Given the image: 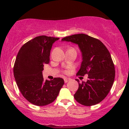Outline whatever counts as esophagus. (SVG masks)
Masks as SVG:
<instances>
[{"instance_id":"34e87169","label":"esophagus","mask_w":129,"mask_h":129,"mask_svg":"<svg viewBox=\"0 0 129 129\" xmlns=\"http://www.w3.org/2000/svg\"><path fill=\"white\" fill-rule=\"evenodd\" d=\"M70 80V79H68V78H64V83H67Z\"/></svg>"}]
</instances>
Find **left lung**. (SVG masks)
Returning <instances> with one entry per match:
<instances>
[{"label": "left lung", "instance_id": "1", "mask_svg": "<svg viewBox=\"0 0 129 129\" xmlns=\"http://www.w3.org/2000/svg\"><path fill=\"white\" fill-rule=\"evenodd\" d=\"M61 41L76 44L82 52V61L76 75H88L86 82L79 83L75 94L81 105L90 106L102 102L110 91L115 77V69L106 47L97 39L87 35L76 34L63 38Z\"/></svg>", "mask_w": 129, "mask_h": 129}]
</instances>
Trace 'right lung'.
Instances as JSON below:
<instances>
[{"mask_svg":"<svg viewBox=\"0 0 129 129\" xmlns=\"http://www.w3.org/2000/svg\"><path fill=\"white\" fill-rule=\"evenodd\" d=\"M59 38L40 36L24 44L13 67L16 82L23 96L30 103L42 106L54 102L64 84L62 78L45 80L42 71L50 61L52 45Z\"/></svg>","mask_w":129,"mask_h":129,"instance_id":"add662e5","label":"right lung"}]
</instances>
